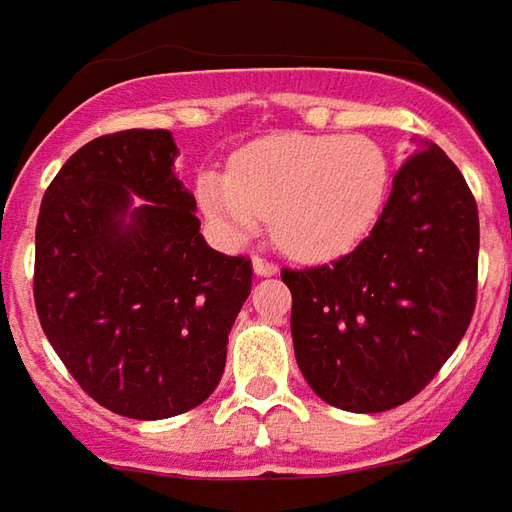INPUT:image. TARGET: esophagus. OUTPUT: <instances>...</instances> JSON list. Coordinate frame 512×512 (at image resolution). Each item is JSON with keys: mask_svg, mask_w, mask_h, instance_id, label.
<instances>
[{"mask_svg": "<svg viewBox=\"0 0 512 512\" xmlns=\"http://www.w3.org/2000/svg\"><path fill=\"white\" fill-rule=\"evenodd\" d=\"M253 273L256 276H276L278 264L270 262V259H262V256H253Z\"/></svg>", "mask_w": 512, "mask_h": 512, "instance_id": "1", "label": "esophagus"}]
</instances>
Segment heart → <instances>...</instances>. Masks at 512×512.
<instances>
[{
  "instance_id": "1",
  "label": "heart",
  "mask_w": 512,
  "mask_h": 512,
  "mask_svg": "<svg viewBox=\"0 0 512 512\" xmlns=\"http://www.w3.org/2000/svg\"><path fill=\"white\" fill-rule=\"evenodd\" d=\"M390 167L365 136H267L231 155L228 172L203 169L197 200L231 239L273 236L295 259L329 262L368 236L382 211Z\"/></svg>"
}]
</instances>
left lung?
<instances>
[{
    "mask_svg": "<svg viewBox=\"0 0 512 512\" xmlns=\"http://www.w3.org/2000/svg\"><path fill=\"white\" fill-rule=\"evenodd\" d=\"M477 259V200L449 155L426 144L396 172L357 248L331 264L281 270L303 379L348 412L418 396L474 317Z\"/></svg>",
    "mask_w": 512,
    "mask_h": 512,
    "instance_id": "8db88e82",
    "label": "left lung"
}]
</instances>
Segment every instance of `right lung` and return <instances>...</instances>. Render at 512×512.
<instances>
[{
	"label": "right lung",
	"instance_id": "right-lung-1",
	"mask_svg": "<svg viewBox=\"0 0 512 512\" xmlns=\"http://www.w3.org/2000/svg\"><path fill=\"white\" fill-rule=\"evenodd\" d=\"M175 155L169 130L83 144L35 225L41 329L88 396L136 421L181 415L214 393L253 284L250 259L206 245ZM130 194L145 206L130 210Z\"/></svg>",
	"mask_w": 512,
	"mask_h": 512
}]
</instances>
